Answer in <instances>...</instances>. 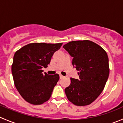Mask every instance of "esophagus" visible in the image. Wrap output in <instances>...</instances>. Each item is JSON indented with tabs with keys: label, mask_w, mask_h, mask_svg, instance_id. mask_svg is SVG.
<instances>
[{
	"label": "esophagus",
	"mask_w": 123,
	"mask_h": 123,
	"mask_svg": "<svg viewBox=\"0 0 123 123\" xmlns=\"http://www.w3.org/2000/svg\"><path fill=\"white\" fill-rule=\"evenodd\" d=\"M59 77H60V79H62L64 78V76H63L62 75H61V74L59 75Z\"/></svg>",
	"instance_id": "1"
}]
</instances>
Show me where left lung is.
Masks as SVG:
<instances>
[{
	"label": "left lung",
	"instance_id": "1",
	"mask_svg": "<svg viewBox=\"0 0 123 123\" xmlns=\"http://www.w3.org/2000/svg\"><path fill=\"white\" fill-rule=\"evenodd\" d=\"M73 58L72 64L79 71V79L71 78L65 89L68 100L76 106H86L102 93L109 74L106 51L89 40L74 41L63 46Z\"/></svg>",
	"mask_w": 123,
	"mask_h": 123
}]
</instances>
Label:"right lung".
<instances>
[{"label": "right lung", "mask_w": 123, "mask_h": 123, "mask_svg": "<svg viewBox=\"0 0 123 123\" xmlns=\"http://www.w3.org/2000/svg\"><path fill=\"white\" fill-rule=\"evenodd\" d=\"M62 43H34L26 45L15 53L12 65L14 85L21 97L32 105H41L50 98L59 79L58 74H43L52 56Z\"/></svg>", "instance_id": "right-lung-1"}]
</instances>
